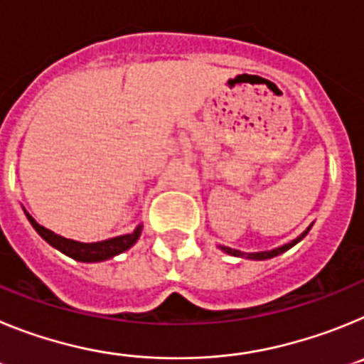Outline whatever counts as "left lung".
I'll use <instances>...</instances> for the list:
<instances>
[{"mask_svg":"<svg viewBox=\"0 0 364 364\" xmlns=\"http://www.w3.org/2000/svg\"><path fill=\"white\" fill-rule=\"evenodd\" d=\"M311 226H314V224H310V226H308L306 230L302 231V233L299 235L297 239L291 240V242L284 244V246L275 247V250H269V252L244 253V252H239V250H233V247H228V246H218V247H220V250H222V252H224V253H228V255H233V257H246V259H252V260H266V259H273V257H277V255H281V253L288 252V250H290V247H294L295 244L301 242V240L304 239V237H306V235H308V231L311 230Z\"/></svg>","mask_w":364,"mask_h":364,"instance_id":"1","label":"left lung"}]
</instances>
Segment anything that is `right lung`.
<instances>
[{"label": "right lung", "mask_w": 364, "mask_h": 364, "mask_svg": "<svg viewBox=\"0 0 364 364\" xmlns=\"http://www.w3.org/2000/svg\"><path fill=\"white\" fill-rule=\"evenodd\" d=\"M25 215H27L32 228L38 231V235H40L45 242H49L53 247L65 253L70 259L80 260V262H102V260L120 255V253L127 252L131 246H134V242L140 239V233H142V224H140V226H136V230L133 233L112 237V239L100 240V242H78V240L65 239L62 235H58L54 231L47 230V228L40 226L27 211H25Z\"/></svg>", "instance_id": "obj_1"}]
</instances>
